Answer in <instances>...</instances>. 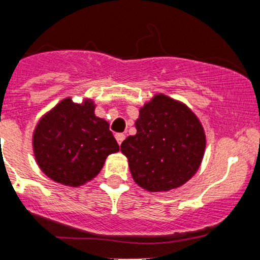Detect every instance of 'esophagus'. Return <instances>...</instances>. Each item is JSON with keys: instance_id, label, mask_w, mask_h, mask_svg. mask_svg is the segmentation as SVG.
I'll return each mask as SVG.
<instances>
[{"instance_id": "obj_1", "label": "esophagus", "mask_w": 260, "mask_h": 260, "mask_svg": "<svg viewBox=\"0 0 260 260\" xmlns=\"http://www.w3.org/2000/svg\"><path fill=\"white\" fill-rule=\"evenodd\" d=\"M115 138H116V141H118V144H119V145H122V142L124 141L125 136L123 135V133H116Z\"/></svg>"}]
</instances>
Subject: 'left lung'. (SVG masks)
Returning a JSON list of instances; mask_svg holds the SVG:
<instances>
[{
  "label": "left lung",
  "mask_w": 260,
  "mask_h": 260,
  "mask_svg": "<svg viewBox=\"0 0 260 260\" xmlns=\"http://www.w3.org/2000/svg\"><path fill=\"white\" fill-rule=\"evenodd\" d=\"M137 133L122 142L131 173L149 191L182 186L199 169L205 150V135L199 119L186 105L157 94L140 110Z\"/></svg>",
  "instance_id": "8db88e82"
}]
</instances>
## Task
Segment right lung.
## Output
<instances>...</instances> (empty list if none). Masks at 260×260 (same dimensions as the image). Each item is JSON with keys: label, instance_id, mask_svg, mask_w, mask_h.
<instances>
[{"label": "right lung", "instance_id": "obj_1", "mask_svg": "<svg viewBox=\"0 0 260 260\" xmlns=\"http://www.w3.org/2000/svg\"><path fill=\"white\" fill-rule=\"evenodd\" d=\"M93 104L70 99L53 108L38 123L33 136L36 160L46 176L67 186H79L99 174L119 145L109 123L97 118Z\"/></svg>", "mask_w": 260, "mask_h": 260}]
</instances>
